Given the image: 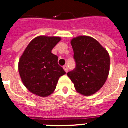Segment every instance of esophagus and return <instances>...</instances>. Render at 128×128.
I'll return each mask as SVG.
<instances>
[{
	"mask_svg": "<svg viewBox=\"0 0 128 128\" xmlns=\"http://www.w3.org/2000/svg\"><path fill=\"white\" fill-rule=\"evenodd\" d=\"M63 68H64V70H65V72H68V66H67L66 65L64 66Z\"/></svg>",
	"mask_w": 128,
	"mask_h": 128,
	"instance_id": "34e87169",
	"label": "esophagus"
}]
</instances>
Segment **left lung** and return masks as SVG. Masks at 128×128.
I'll use <instances>...</instances> for the list:
<instances>
[{
	"label": "left lung",
	"instance_id": "obj_1",
	"mask_svg": "<svg viewBox=\"0 0 128 128\" xmlns=\"http://www.w3.org/2000/svg\"><path fill=\"white\" fill-rule=\"evenodd\" d=\"M76 67L67 75L78 93L92 95L107 79L110 57L106 50L93 38L81 36L71 40Z\"/></svg>",
	"mask_w": 128,
	"mask_h": 128
}]
</instances>
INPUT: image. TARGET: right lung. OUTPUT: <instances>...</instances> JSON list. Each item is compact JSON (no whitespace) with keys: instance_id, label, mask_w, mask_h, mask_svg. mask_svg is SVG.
<instances>
[{"instance_id":"1","label":"right lung","mask_w":128,"mask_h":128,"mask_svg":"<svg viewBox=\"0 0 128 128\" xmlns=\"http://www.w3.org/2000/svg\"><path fill=\"white\" fill-rule=\"evenodd\" d=\"M60 37L40 36L33 39L26 47L19 62V72L24 86L34 94L46 97L56 88L59 78L66 74L58 64V57L53 48Z\"/></svg>"}]
</instances>
